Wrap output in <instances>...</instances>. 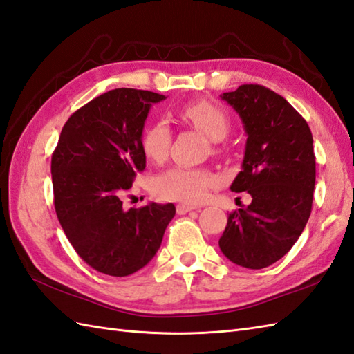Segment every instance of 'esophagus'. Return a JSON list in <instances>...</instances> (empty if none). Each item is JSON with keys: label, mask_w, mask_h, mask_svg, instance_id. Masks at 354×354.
I'll return each mask as SVG.
<instances>
[{"label": "esophagus", "mask_w": 354, "mask_h": 354, "mask_svg": "<svg viewBox=\"0 0 354 354\" xmlns=\"http://www.w3.org/2000/svg\"><path fill=\"white\" fill-rule=\"evenodd\" d=\"M194 209H199V207H196V205H192V203H179V205H176V212L179 216H184V214H187V212L194 211Z\"/></svg>", "instance_id": "esophagus-1"}]
</instances>
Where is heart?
<instances>
[{"instance_id":"heart-1","label":"heart","mask_w":354,"mask_h":354,"mask_svg":"<svg viewBox=\"0 0 354 354\" xmlns=\"http://www.w3.org/2000/svg\"><path fill=\"white\" fill-rule=\"evenodd\" d=\"M178 114L184 122L202 131L211 140H221L229 131L226 113L209 101L188 102L180 106ZM170 140V129L166 123H151L142 137L145 155L152 161H164L169 153ZM216 183L217 178L209 170L178 166L164 171L157 178L155 193L162 199L197 203L208 196L209 188Z\"/></svg>"}]
</instances>
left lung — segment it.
<instances>
[{
    "instance_id": "8db88e82",
    "label": "left lung",
    "mask_w": 354,
    "mask_h": 354,
    "mask_svg": "<svg viewBox=\"0 0 354 354\" xmlns=\"http://www.w3.org/2000/svg\"><path fill=\"white\" fill-rule=\"evenodd\" d=\"M245 131L241 171L231 185L252 202L227 217L218 245L234 264L266 268L285 257L305 229L314 199V140L294 106L264 86L243 84L220 96Z\"/></svg>"
}]
</instances>
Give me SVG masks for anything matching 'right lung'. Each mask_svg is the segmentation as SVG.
Listing matches in <instances>:
<instances>
[{
    "instance_id": "add662e5",
    "label": "right lung",
    "mask_w": 354,
    "mask_h": 354,
    "mask_svg": "<svg viewBox=\"0 0 354 354\" xmlns=\"http://www.w3.org/2000/svg\"><path fill=\"white\" fill-rule=\"evenodd\" d=\"M164 100L147 90H110L72 114L53 153L57 217L80 258L100 273L123 277L143 268L175 217L174 203L122 205L136 174L146 167L147 113Z\"/></svg>"
}]
</instances>
